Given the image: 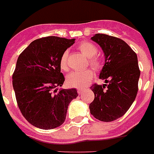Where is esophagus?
<instances>
[{"instance_id": "1", "label": "esophagus", "mask_w": 154, "mask_h": 154, "mask_svg": "<svg viewBox=\"0 0 154 154\" xmlns=\"http://www.w3.org/2000/svg\"><path fill=\"white\" fill-rule=\"evenodd\" d=\"M84 91H85V90L83 89V88H79V89H78V94H82L83 92H84Z\"/></svg>"}]
</instances>
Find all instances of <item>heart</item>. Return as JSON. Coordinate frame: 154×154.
<instances>
[{"label":"heart","mask_w":154,"mask_h":154,"mask_svg":"<svg viewBox=\"0 0 154 154\" xmlns=\"http://www.w3.org/2000/svg\"><path fill=\"white\" fill-rule=\"evenodd\" d=\"M79 51L84 56L88 58V63L93 69L99 70L102 66V63L97 54L98 49L96 46L89 42H82L78 46ZM69 52L66 50L62 54L60 60V66L62 69L66 71L68 69L67 58ZM93 78V72L91 69L83 71H73L66 76V83L69 86L73 88H83L91 81Z\"/></svg>","instance_id":"obj_1"}]
</instances>
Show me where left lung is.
I'll return each instance as SVG.
<instances>
[{
    "label": "left lung",
    "instance_id": "left-lung-1",
    "mask_svg": "<svg viewBox=\"0 0 154 154\" xmlns=\"http://www.w3.org/2000/svg\"><path fill=\"white\" fill-rule=\"evenodd\" d=\"M91 39L104 53L105 65L99 78L106 84L91 87L94 98L90 112L96 119L110 122L123 116L134 101L140 75L137 56L119 38L97 33Z\"/></svg>",
    "mask_w": 154,
    "mask_h": 154
}]
</instances>
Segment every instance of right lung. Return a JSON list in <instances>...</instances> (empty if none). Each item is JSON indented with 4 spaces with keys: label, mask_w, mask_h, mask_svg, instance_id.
Here are the masks:
<instances>
[{
    "label": "right lung",
    "mask_w": 154,
    "mask_h": 154,
    "mask_svg": "<svg viewBox=\"0 0 154 154\" xmlns=\"http://www.w3.org/2000/svg\"><path fill=\"white\" fill-rule=\"evenodd\" d=\"M75 39L47 36L33 41L20 53L13 74L17 102L26 121L43 130L64 123L75 88L58 90L65 82L60 60Z\"/></svg>",
    "instance_id": "1"
}]
</instances>
